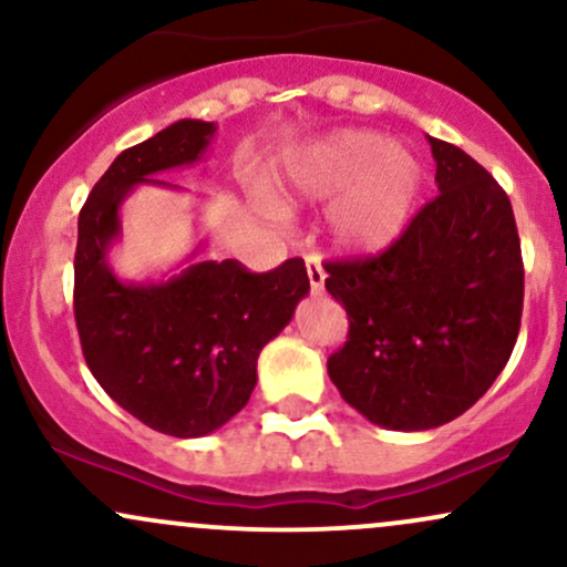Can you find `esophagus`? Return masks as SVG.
<instances>
[{"label":"esophagus","mask_w":567,"mask_h":567,"mask_svg":"<svg viewBox=\"0 0 567 567\" xmlns=\"http://www.w3.org/2000/svg\"><path fill=\"white\" fill-rule=\"evenodd\" d=\"M306 275H309V288L315 296H320L324 290V269L320 264V258L317 256H309L306 258Z\"/></svg>","instance_id":"34e87169"}]
</instances>
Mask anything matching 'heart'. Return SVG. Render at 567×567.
Instances as JSON below:
<instances>
[{
    "label": "heart",
    "instance_id": "heart-1",
    "mask_svg": "<svg viewBox=\"0 0 567 567\" xmlns=\"http://www.w3.org/2000/svg\"><path fill=\"white\" fill-rule=\"evenodd\" d=\"M424 171L408 146L370 130H333L288 159L279 205L330 202L324 231L336 250L370 256L392 247L419 207Z\"/></svg>",
    "mask_w": 567,
    "mask_h": 567
}]
</instances>
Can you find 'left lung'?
<instances>
[{"mask_svg": "<svg viewBox=\"0 0 567 567\" xmlns=\"http://www.w3.org/2000/svg\"><path fill=\"white\" fill-rule=\"evenodd\" d=\"M426 141L437 197L381 256L324 264V288L349 315L330 381L370 424L394 432L466 413L509 362L523 317L509 197L458 146Z\"/></svg>", "mask_w": 567, "mask_h": 567, "instance_id": "1", "label": "left lung"}]
</instances>
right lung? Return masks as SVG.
<instances>
[{
	"label": "right lung",
	"mask_w": 567,
	"mask_h": 567,
	"mask_svg": "<svg viewBox=\"0 0 567 567\" xmlns=\"http://www.w3.org/2000/svg\"><path fill=\"white\" fill-rule=\"evenodd\" d=\"M216 122L181 120L127 148L80 213L74 317L90 373L120 408L171 437H205L231 421L256 389L258 354L309 292L301 258L250 275L239 261H199L202 245L165 279H122L109 252L120 210L154 175L197 165Z\"/></svg>",
	"instance_id": "obj_1"
}]
</instances>
